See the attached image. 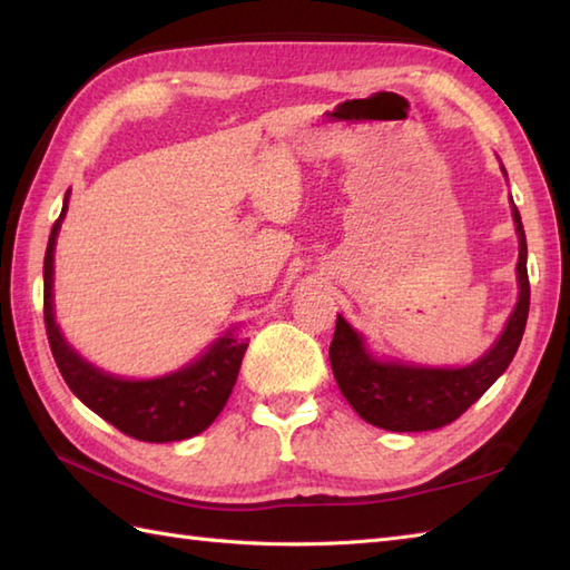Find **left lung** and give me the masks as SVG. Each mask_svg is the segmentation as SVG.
Instances as JSON below:
<instances>
[{"mask_svg":"<svg viewBox=\"0 0 570 570\" xmlns=\"http://www.w3.org/2000/svg\"><path fill=\"white\" fill-rule=\"evenodd\" d=\"M504 171V168H502ZM519 235L517 282L519 301L507 321L500 341L468 367H414L402 362L372 357L365 341L350 323L337 316L331 343V367L347 404L372 426L396 433L435 431L455 421L485 394L494 380L510 367L522 343L529 316L527 237L519 210L512 203Z\"/></svg>","mask_w":570,"mask_h":570,"instance_id":"1","label":"left lung"}]
</instances>
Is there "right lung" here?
Masks as SVG:
<instances>
[{
    "label": "right lung",
    "mask_w": 570,
    "mask_h": 570,
    "mask_svg": "<svg viewBox=\"0 0 570 570\" xmlns=\"http://www.w3.org/2000/svg\"><path fill=\"white\" fill-rule=\"evenodd\" d=\"M68 196L53 223L43 257V321L56 365L70 392L95 414L137 441L168 443L198 435L225 409L249 341L223 335L193 365L156 380H119L92 367L60 335L53 318V249Z\"/></svg>",
    "instance_id": "1"
}]
</instances>
